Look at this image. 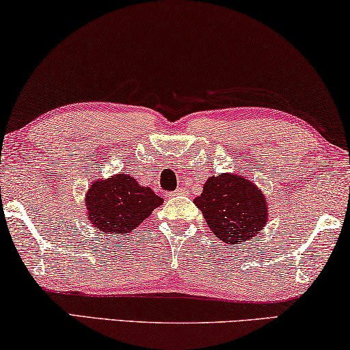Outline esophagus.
I'll return each mask as SVG.
<instances>
[{
    "instance_id": "1",
    "label": "esophagus",
    "mask_w": 350,
    "mask_h": 350,
    "mask_svg": "<svg viewBox=\"0 0 350 350\" xmlns=\"http://www.w3.org/2000/svg\"><path fill=\"white\" fill-rule=\"evenodd\" d=\"M177 195H187V189H184V187H179V189L173 193V196H177Z\"/></svg>"
}]
</instances>
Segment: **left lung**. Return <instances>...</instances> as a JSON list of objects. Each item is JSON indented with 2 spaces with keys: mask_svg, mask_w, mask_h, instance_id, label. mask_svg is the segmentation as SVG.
I'll return each mask as SVG.
<instances>
[{
  "mask_svg": "<svg viewBox=\"0 0 350 350\" xmlns=\"http://www.w3.org/2000/svg\"><path fill=\"white\" fill-rule=\"evenodd\" d=\"M195 204L212 232L229 245L243 243L267 223V200L247 177L223 173L208 177Z\"/></svg>",
  "mask_w": 350,
  "mask_h": 350,
  "instance_id": "left-lung-1",
  "label": "left lung"
}]
</instances>
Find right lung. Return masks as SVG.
I'll list each match as a JSON object with an SVG mask.
<instances>
[{"label": "right lung", "instance_id": "1", "mask_svg": "<svg viewBox=\"0 0 350 350\" xmlns=\"http://www.w3.org/2000/svg\"><path fill=\"white\" fill-rule=\"evenodd\" d=\"M163 200L133 177L116 174L96 180L86 193L88 218L97 231L129 234L148 218Z\"/></svg>", "mask_w": 350, "mask_h": 350}]
</instances>
